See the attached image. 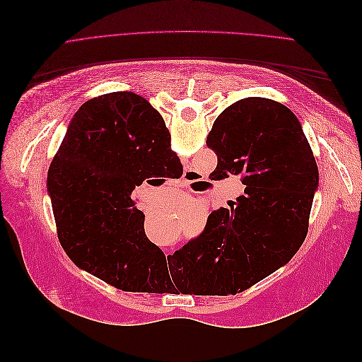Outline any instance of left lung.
Wrapping results in <instances>:
<instances>
[{
    "label": "left lung",
    "instance_id": "left-lung-1",
    "mask_svg": "<svg viewBox=\"0 0 362 362\" xmlns=\"http://www.w3.org/2000/svg\"><path fill=\"white\" fill-rule=\"evenodd\" d=\"M206 146L217 156L213 178L238 175L245 193L231 208L213 211L201 235L169 257V284L196 296L237 294L302 246L319 169L298 117L267 98L225 108Z\"/></svg>",
    "mask_w": 362,
    "mask_h": 362
}]
</instances>
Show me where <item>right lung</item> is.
<instances>
[{"mask_svg":"<svg viewBox=\"0 0 362 362\" xmlns=\"http://www.w3.org/2000/svg\"><path fill=\"white\" fill-rule=\"evenodd\" d=\"M163 117L144 98L115 92L75 113L48 170L60 245L76 266L124 291L166 288L168 261L145 234L133 190L178 168Z\"/></svg>","mask_w":362,"mask_h":362,"instance_id":"obj_1","label":"right lung"}]
</instances>
